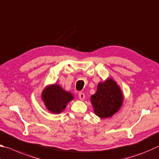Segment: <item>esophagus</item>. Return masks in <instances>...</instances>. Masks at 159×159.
<instances>
[{
    "label": "esophagus",
    "instance_id": "obj_1",
    "mask_svg": "<svg viewBox=\"0 0 159 159\" xmlns=\"http://www.w3.org/2000/svg\"><path fill=\"white\" fill-rule=\"evenodd\" d=\"M79 97L80 100H83L85 99V94L83 92H79Z\"/></svg>",
    "mask_w": 159,
    "mask_h": 159
}]
</instances>
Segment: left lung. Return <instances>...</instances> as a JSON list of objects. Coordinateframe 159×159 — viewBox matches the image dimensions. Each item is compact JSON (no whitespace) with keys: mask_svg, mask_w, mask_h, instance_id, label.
I'll list each match as a JSON object with an SVG mask.
<instances>
[{"mask_svg":"<svg viewBox=\"0 0 159 159\" xmlns=\"http://www.w3.org/2000/svg\"><path fill=\"white\" fill-rule=\"evenodd\" d=\"M123 100L120 86L111 78L98 83L96 93L90 98L95 115L102 119L111 117L116 113L122 106Z\"/></svg>","mask_w":159,"mask_h":159,"instance_id":"1","label":"left lung"}]
</instances>
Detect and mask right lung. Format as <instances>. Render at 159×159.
Returning <instances> with one entry per match:
<instances>
[{
	"label": "right lung",
	"instance_id": "add662e5",
	"mask_svg": "<svg viewBox=\"0 0 159 159\" xmlns=\"http://www.w3.org/2000/svg\"><path fill=\"white\" fill-rule=\"evenodd\" d=\"M74 99L71 92L65 90L56 83L47 86L42 93V99L46 108L55 114L62 112L67 103Z\"/></svg>",
	"mask_w": 159,
	"mask_h": 159
}]
</instances>
